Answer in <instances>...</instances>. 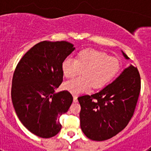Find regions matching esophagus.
I'll list each match as a JSON object with an SVG mask.
<instances>
[{"label": "esophagus", "instance_id": "1", "mask_svg": "<svg viewBox=\"0 0 151 151\" xmlns=\"http://www.w3.org/2000/svg\"><path fill=\"white\" fill-rule=\"evenodd\" d=\"M78 96L76 95V94H73V101H74L75 103H76L77 101H78Z\"/></svg>", "mask_w": 151, "mask_h": 151}]
</instances>
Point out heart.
<instances>
[{
	"label": "heart",
	"instance_id": "b5f03b06",
	"mask_svg": "<svg viewBox=\"0 0 151 151\" xmlns=\"http://www.w3.org/2000/svg\"><path fill=\"white\" fill-rule=\"evenodd\" d=\"M119 69V62L114 57L95 49H84L76 54L75 60H64L62 72L64 77L72 78L82 76L63 84L64 89L73 94L86 91L91 86L98 89L104 87L113 79Z\"/></svg>",
	"mask_w": 151,
	"mask_h": 151
}]
</instances>
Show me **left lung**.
Here are the masks:
<instances>
[{"label":"left lung","mask_w":151,"mask_h":151,"mask_svg":"<svg viewBox=\"0 0 151 151\" xmlns=\"http://www.w3.org/2000/svg\"><path fill=\"white\" fill-rule=\"evenodd\" d=\"M122 53L125 59H129ZM140 90L138 70L130 65L99 92L78 97L80 126L84 134L89 139L101 141L120 132L134 114Z\"/></svg>","instance_id":"8db88e82"}]
</instances>
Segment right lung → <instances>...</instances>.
Returning <instances> with one entry per match:
<instances>
[{"instance_id":"right-lung-1","label":"right lung","mask_w":151,"mask_h":151,"mask_svg":"<svg viewBox=\"0 0 151 151\" xmlns=\"http://www.w3.org/2000/svg\"><path fill=\"white\" fill-rule=\"evenodd\" d=\"M74 50L67 41H41L26 52L13 73V107L22 125L38 137L49 138L59 132L60 117L73 103L68 91L55 90L63 82V61Z\"/></svg>"}]
</instances>
